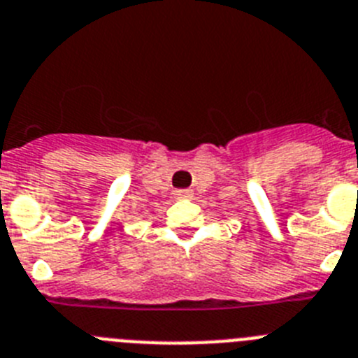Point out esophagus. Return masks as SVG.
<instances>
[{
	"label": "esophagus",
	"instance_id": "1",
	"mask_svg": "<svg viewBox=\"0 0 358 358\" xmlns=\"http://www.w3.org/2000/svg\"><path fill=\"white\" fill-rule=\"evenodd\" d=\"M175 198H176V199H191V198H192V191H189V189H182V191H175Z\"/></svg>",
	"mask_w": 358,
	"mask_h": 358
}]
</instances>
